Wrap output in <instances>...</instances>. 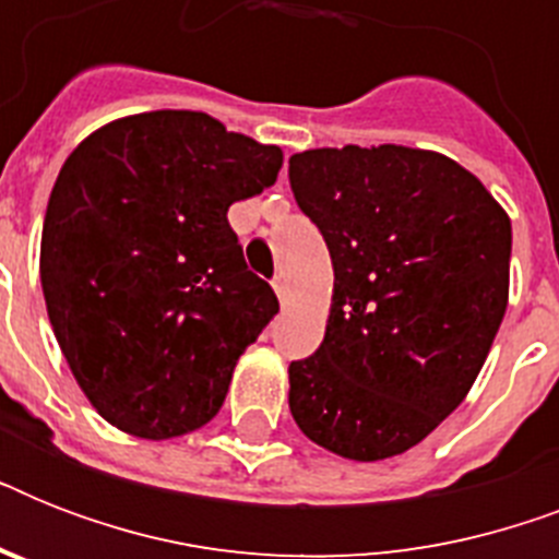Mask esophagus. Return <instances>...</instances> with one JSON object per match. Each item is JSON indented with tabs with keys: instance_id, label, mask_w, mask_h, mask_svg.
<instances>
[{
	"instance_id": "34e87169",
	"label": "esophagus",
	"mask_w": 559,
	"mask_h": 559,
	"mask_svg": "<svg viewBox=\"0 0 559 559\" xmlns=\"http://www.w3.org/2000/svg\"><path fill=\"white\" fill-rule=\"evenodd\" d=\"M272 287H275V296H278L281 305H287V284H284V278L272 281Z\"/></svg>"
}]
</instances>
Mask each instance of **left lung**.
I'll return each instance as SVG.
<instances>
[{"label": "left lung", "mask_w": 559, "mask_h": 559, "mask_svg": "<svg viewBox=\"0 0 559 559\" xmlns=\"http://www.w3.org/2000/svg\"><path fill=\"white\" fill-rule=\"evenodd\" d=\"M333 261L313 357L289 362L298 429L350 461L420 443L467 397L508 310L511 219L441 153L400 144L289 156Z\"/></svg>", "instance_id": "left-lung-1"}]
</instances>
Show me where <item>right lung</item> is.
<instances>
[{"label":"right lung","instance_id":"right-lung-1","mask_svg":"<svg viewBox=\"0 0 559 559\" xmlns=\"http://www.w3.org/2000/svg\"><path fill=\"white\" fill-rule=\"evenodd\" d=\"M281 165V147L205 112L156 109L95 130L60 168L39 246L48 322L121 432L165 441L209 424L278 313L226 214Z\"/></svg>","mask_w":559,"mask_h":559}]
</instances>
